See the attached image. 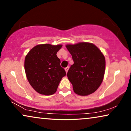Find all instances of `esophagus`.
Wrapping results in <instances>:
<instances>
[{"label": "esophagus", "instance_id": "esophagus-1", "mask_svg": "<svg viewBox=\"0 0 131 131\" xmlns=\"http://www.w3.org/2000/svg\"><path fill=\"white\" fill-rule=\"evenodd\" d=\"M69 67H67L65 68V70H66V73L68 72V70H69Z\"/></svg>", "mask_w": 131, "mask_h": 131}]
</instances>
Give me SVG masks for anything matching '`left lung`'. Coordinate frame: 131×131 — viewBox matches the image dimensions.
Here are the masks:
<instances>
[{"instance_id": "8db88e82", "label": "left lung", "mask_w": 131, "mask_h": 131, "mask_svg": "<svg viewBox=\"0 0 131 131\" xmlns=\"http://www.w3.org/2000/svg\"><path fill=\"white\" fill-rule=\"evenodd\" d=\"M66 46L74 61L67 74L74 92L81 96L95 92L104 76L105 60L103 53L92 43L79 42Z\"/></svg>"}]
</instances>
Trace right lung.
<instances>
[{"instance_id": "obj_1", "label": "right lung", "mask_w": 131, "mask_h": 131, "mask_svg": "<svg viewBox=\"0 0 131 131\" xmlns=\"http://www.w3.org/2000/svg\"><path fill=\"white\" fill-rule=\"evenodd\" d=\"M62 45H37L27 54L24 69L27 80L37 92L51 95L56 92L66 73L60 66L57 53Z\"/></svg>"}]
</instances>
